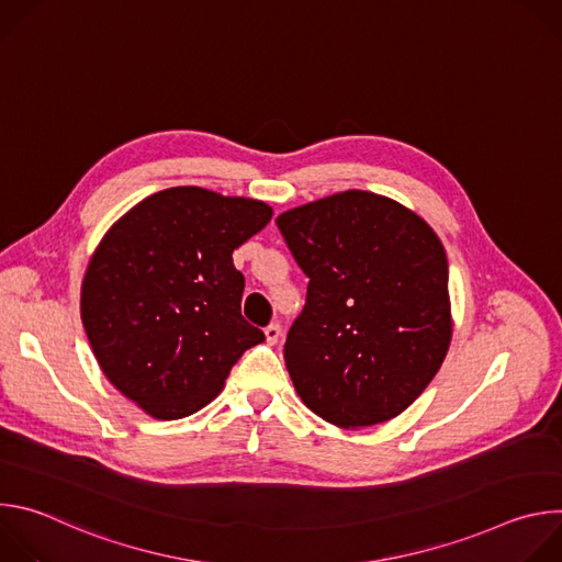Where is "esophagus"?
Listing matches in <instances>:
<instances>
[{
    "label": "esophagus",
    "mask_w": 562,
    "mask_h": 562,
    "mask_svg": "<svg viewBox=\"0 0 562 562\" xmlns=\"http://www.w3.org/2000/svg\"><path fill=\"white\" fill-rule=\"evenodd\" d=\"M265 336H267V342H269V345H278L280 336H282L280 325H278V323H271V325L265 329Z\"/></svg>",
    "instance_id": "34e87169"
}]
</instances>
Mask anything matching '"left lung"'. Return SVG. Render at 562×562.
Segmentation results:
<instances>
[{
  "mask_svg": "<svg viewBox=\"0 0 562 562\" xmlns=\"http://www.w3.org/2000/svg\"><path fill=\"white\" fill-rule=\"evenodd\" d=\"M276 224L308 278L284 345L302 403L342 429L400 416L451 342L438 235L414 211L369 191L308 202Z\"/></svg>",
  "mask_w": 562,
  "mask_h": 562,
  "instance_id": "8db88e82",
  "label": "left lung"
}]
</instances>
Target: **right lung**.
I'll use <instances>...</instances> for the list:
<instances>
[{
  "instance_id": "obj_1",
  "label": "right lung",
  "mask_w": 562,
  "mask_h": 562,
  "mask_svg": "<svg viewBox=\"0 0 562 562\" xmlns=\"http://www.w3.org/2000/svg\"><path fill=\"white\" fill-rule=\"evenodd\" d=\"M273 211L200 187L159 191L102 237L82 282V323L111 380L157 420L200 412L265 334L239 311L233 251Z\"/></svg>"
}]
</instances>
